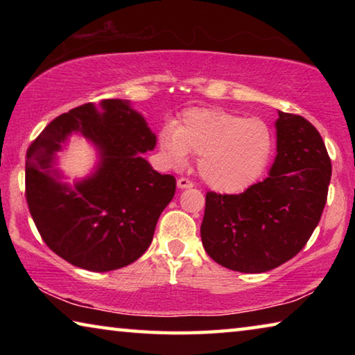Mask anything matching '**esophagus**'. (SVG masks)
I'll return each mask as SVG.
<instances>
[{"label": "esophagus", "instance_id": "34e87169", "mask_svg": "<svg viewBox=\"0 0 355 355\" xmlns=\"http://www.w3.org/2000/svg\"><path fill=\"white\" fill-rule=\"evenodd\" d=\"M177 184H178V188L180 189H188V188H192V182L189 178H186V177H182V178H178V182H177Z\"/></svg>", "mask_w": 355, "mask_h": 355}]
</instances>
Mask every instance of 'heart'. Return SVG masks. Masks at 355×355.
Instances as JSON below:
<instances>
[{
  "instance_id": "obj_1",
  "label": "heart",
  "mask_w": 355,
  "mask_h": 355,
  "mask_svg": "<svg viewBox=\"0 0 355 355\" xmlns=\"http://www.w3.org/2000/svg\"><path fill=\"white\" fill-rule=\"evenodd\" d=\"M272 146V131L263 119L220 107H192L159 137L161 152L172 166L184 164L189 153L200 156V177L220 192H238L254 183L266 169Z\"/></svg>"
}]
</instances>
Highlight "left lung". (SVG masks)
<instances>
[{
  "label": "left lung",
  "mask_w": 355,
  "mask_h": 355,
  "mask_svg": "<svg viewBox=\"0 0 355 355\" xmlns=\"http://www.w3.org/2000/svg\"><path fill=\"white\" fill-rule=\"evenodd\" d=\"M277 156L263 182L239 194L205 197L200 236L207 254L238 272H266L296 257L320 224L332 175L313 125L279 111Z\"/></svg>",
  "instance_id": "8db88e82"
}]
</instances>
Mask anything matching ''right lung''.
<instances>
[{
	"mask_svg": "<svg viewBox=\"0 0 355 355\" xmlns=\"http://www.w3.org/2000/svg\"><path fill=\"white\" fill-rule=\"evenodd\" d=\"M71 130L99 147V171L73 190L52 177V159ZM155 135L127 101L101 100L61 114L26 152L25 196L42 239L73 266L106 272L148 249L163 209L175 194L173 175L153 171L141 153Z\"/></svg>",
	"mask_w": 355,
	"mask_h": 355,
	"instance_id": "right-lung-1",
	"label": "right lung"
}]
</instances>
